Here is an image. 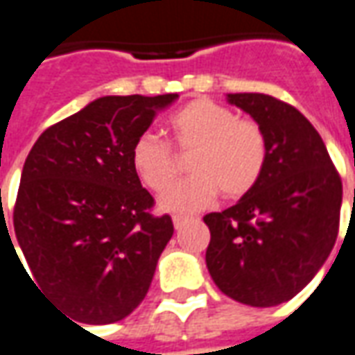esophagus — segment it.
I'll list each match as a JSON object with an SVG mask.
<instances>
[{
  "label": "esophagus",
  "mask_w": 355,
  "mask_h": 355,
  "mask_svg": "<svg viewBox=\"0 0 355 355\" xmlns=\"http://www.w3.org/2000/svg\"><path fill=\"white\" fill-rule=\"evenodd\" d=\"M173 226H175V230H180L183 226V224H185V222H187V216H182V214H175V216H173Z\"/></svg>",
  "instance_id": "obj_1"
}]
</instances>
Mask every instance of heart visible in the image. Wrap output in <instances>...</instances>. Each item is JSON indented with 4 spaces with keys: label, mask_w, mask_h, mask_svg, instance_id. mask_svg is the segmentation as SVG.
Returning a JSON list of instances; mask_svg holds the SVG:
<instances>
[{
    "label": "heart",
    "mask_w": 355,
    "mask_h": 355,
    "mask_svg": "<svg viewBox=\"0 0 355 355\" xmlns=\"http://www.w3.org/2000/svg\"><path fill=\"white\" fill-rule=\"evenodd\" d=\"M170 131L180 153H193V175L164 193V210L195 212L209 207L220 191L228 199H238L261 180L268 148L265 131L253 119L238 117L218 102L197 98L173 114ZM131 166L137 178L156 193L168 189L180 172L170 145L150 131L135 139Z\"/></svg>",
    "instance_id": "b5f03b06"
}]
</instances>
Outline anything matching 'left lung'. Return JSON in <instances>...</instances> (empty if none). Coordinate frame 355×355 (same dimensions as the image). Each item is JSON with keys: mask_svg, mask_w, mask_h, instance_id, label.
Here are the masks:
<instances>
[{"mask_svg": "<svg viewBox=\"0 0 355 355\" xmlns=\"http://www.w3.org/2000/svg\"><path fill=\"white\" fill-rule=\"evenodd\" d=\"M228 102L261 125L268 153L255 187L202 218L207 266L222 294L272 307L300 294L331 255L342 182L321 135L294 106L259 92L228 94Z\"/></svg>", "mask_w": 355, "mask_h": 355, "instance_id": "1", "label": "left lung"}]
</instances>
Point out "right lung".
I'll return each instance as SVG.
<instances>
[{"label":"right lung","instance_id":"1","mask_svg":"<svg viewBox=\"0 0 355 355\" xmlns=\"http://www.w3.org/2000/svg\"><path fill=\"white\" fill-rule=\"evenodd\" d=\"M175 98H96L48 127L24 160L13 226L26 276L75 321H121L150 288L173 224L150 212L131 146Z\"/></svg>","mask_w":355,"mask_h":355}]
</instances>
